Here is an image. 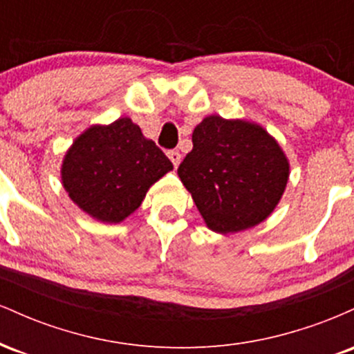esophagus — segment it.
Listing matches in <instances>:
<instances>
[{
  "label": "esophagus",
  "instance_id": "1",
  "mask_svg": "<svg viewBox=\"0 0 354 354\" xmlns=\"http://www.w3.org/2000/svg\"><path fill=\"white\" fill-rule=\"evenodd\" d=\"M168 158L171 160L174 168H178V165L181 163V154H180V151H176V149H171V151H168Z\"/></svg>",
  "mask_w": 354,
  "mask_h": 354
}]
</instances>
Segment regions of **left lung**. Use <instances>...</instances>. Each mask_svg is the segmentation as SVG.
<instances>
[{
	"label": "left lung",
	"instance_id": "8db88e82",
	"mask_svg": "<svg viewBox=\"0 0 354 354\" xmlns=\"http://www.w3.org/2000/svg\"><path fill=\"white\" fill-rule=\"evenodd\" d=\"M206 226L236 233L273 213L290 176V163L259 124L206 116L193 131V149L178 168Z\"/></svg>",
	"mask_w": 354,
	"mask_h": 354
}]
</instances>
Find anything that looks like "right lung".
Masks as SVG:
<instances>
[{
	"label": "right lung",
	"mask_w": 354,
	"mask_h": 354,
	"mask_svg": "<svg viewBox=\"0 0 354 354\" xmlns=\"http://www.w3.org/2000/svg\"><path fill=\"white\" fill-rule=\"evenodd\" d=\"M171 161L146 140L140 126L120 118L95 124L64 154L61 181L73 203L103 223H121L140 208L146 191L166 173Z\"/></svg>",
	"instance_id": "right-lung-1"
}]
</instances>
